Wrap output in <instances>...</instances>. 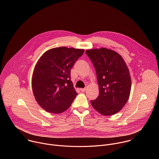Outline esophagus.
<instances>
[{
    "label": "esophagus",
    "mask_w": 159,
    "mask_h": 159,
    "mask_svg": "<svg viewBox=\"0 0 159 159\" xmlns=\"http://www.w3.org/2000/svg\"><path fill=\"white\" fill-rule=\"evenodd\" d=\"M87 90V89L86 88H82V89H80V90L81 91V92H85V90Z\"/></svg>",
    "instance_id": "34e87169"
}]
</instances>
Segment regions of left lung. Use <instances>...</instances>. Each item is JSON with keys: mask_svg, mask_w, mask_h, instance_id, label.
I'll use <instances>...</instances> for the list:
<instances>
[{"mask_svg": "<svg viewBox=\"0 0 159 159\" xmlns=\"http://www.w3.org/2000/svg\"><path fill=\"white\" fill-rule=\"evenodd\" d=\"M95 69L99 95L91 100L92 107L103 116L119 112L127 103L131 90L128 67L117 52L106 48L87 50Z\"/></svg>", "mask_w": 159, "mask_h": 159, "instance_id": "left-lung-1", "label": "left lung"}]
</instances>
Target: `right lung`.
Wrapping results in <instances>:
<instances>
[{"label":"right lung","instance_id":"1","mask_svg":"<svg viewBox=\"0 0 159 159\" xmlns=\"http://www.w3.org/2000/svg\"><path fill=\"white\" fill-rule=\"evenodd\" d=\"M84 49L57 47L45 52L32 75V90L37 102L47 112L60 114L68 109L77 93L70 80V69Z\"/></svg>","mask_w":159,"mask_h":159}]
</instances>
